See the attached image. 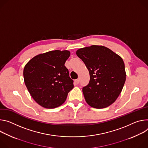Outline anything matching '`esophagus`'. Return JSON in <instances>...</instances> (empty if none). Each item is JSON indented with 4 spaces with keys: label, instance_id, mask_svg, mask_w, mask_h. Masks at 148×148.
Masks as SVG:
<instances>
[{
    "label": "esophagus",
    "instance_id": "34e87169",
    "mask_svg": "<svg viewBox=\"0 0 148 148\" xmlns=\"http://www.w3.org/2000/svg\"><path fill=\"white\" fill-rule=\"evenodd\" d=\"M75 83L76 84H79V79H76V80H75Z\"/></svg>",
    "mask_w": 148,
    "mask_h": 148
}]
</instances>
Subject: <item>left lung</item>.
<instances>
[{"instance_id":"obj_1","label":"left lung","mask_w":148,"mask_h":148,"mask_svg":"<svg viewBox=\"0 0 148 148\" xmlns=\"http://www.w3.org/2000/svg\"><path fill=\"white\" fill-rule=\"evenodd\" d=\"M76 53L89 72V82L82 88L86 102L97 109L110 106L120 95L126 80L123 59L103 46L81 48Z\"/></svg>"}]
</instances>
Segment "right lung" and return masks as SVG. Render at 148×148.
Returning a JSON list of instances; mask_svg holds the SVG:
<instances>
[{
  "label": "right lung",
  "mask_w": 148,
  "mask_h": 148,
  "mask_svg": "<svg viewBox=\"0 0 148 148\" xmlns=\"http://www.w3.org/2000/svg\"><path fill=\"white\" fill-rule=\"evenodd\" d=\"M69 56L68 51H52L36 56L25 65L26 86L42 107L53 109L60 106L73 88V80L64 66Z\"/></svg>",
  "instance_id": "obj_1"
}]
</instances>
